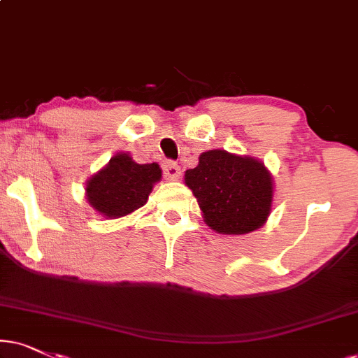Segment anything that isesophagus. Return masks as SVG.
<instances>
[{
    "label": "esophagus",
    "mask_w": 358,
    "mask_h": 358,
    "mask_svg": "<svg viewBox=\"0 0 358 358\" xmlns=\"http://www.w3.org/2000/svg\"><path fill=\"white\" fill-rule=\"evenodd\" d=\"M162 169H164V178L166 180H176L179 179L180 176V167L176 164V162L172 161H166L164 164H162Z\"/></svg>",
    "instance_id": "obj_1"
}]
</instances>
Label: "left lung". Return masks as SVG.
<instances>
[{"label": "left lung", "mask_w": 358, "mask_h": 358, "mask_svg": "<svg viewBox=\"0 0 358 358\" xmlns=\"http://www.w3.org/2000/svg\"><path fill=\"white\" fill-rule=\"evenodd\" d=\"M184 184L196 196L204 222L224 236L257 231L271 215L273 179L260 159L210 149L186 171Z\"/></svg>", "instance_id": "1"}]
</instances>
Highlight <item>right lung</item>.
<instances>
[{
    "instance_id": "1",
    "label": "right lung",
    "mask_w": 358,
    "mask_h": 358,
    "mask_svg": "<svg viewBox=\"0 0 358 358\" xmlns=\"http://www.w3.org/2000/svg\"><path fill=\"white\" fill-rule=\"evenodd\" d=\"M161 178L157 162L138 164L129 152H117L86 180V199L106 219L124 217L148 202Z\"/></svg>"
}]
</instances>
